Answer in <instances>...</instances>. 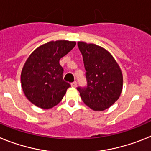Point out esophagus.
I'll return each instance as SVG.
<instances>
[{"instance_id":"esophagus-1","label":"esophagus","mask_w":151,"mask_h":151,"mask_svg":"<svg viewBox=\"0 0 151 151\" xmlns=\"http://www.w3.org/2000/svg\"><path fill=\"white\" fill-rule=\"evenodd\" d=\"M70 85H71L72 87H77V82H76V81H74V82H73V83H72Z\"/></svg>"}]
</instances>
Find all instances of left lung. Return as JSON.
<instances>
[{"label":"left lung","mask_w":151,"mask_h":151,"mask_svg":"<svg viewBox=\"0 0 151 151\" xmlns=\"http://www.w3.org/2000/svg\"><path fill=\"white\" fill-rule=\"evenodd\" d=\"M83 55L87 86L78 87L83 103L94 111H103L119 99L122 91L123 76L113 56L103 47L78 42Z\"/></svg>","instance_id":"8db88e82"}]
</instances>
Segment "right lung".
Wrapping results in <instances>:
<instances>
[{"instance_id":"right-lung-1","label":"right lung","mask_w":151,"mask_h":151,"mask_svg":"<svg viewBox=\"0 0 151 151\" xmlns=\"http://www.w3.org/2000/svg\"><path fill=\"white\" fill-rule=\"evenodd\" d=\"M76 42L51 41L31 53L21 72V86L26 97L37 107L49 109L63 99L70 85L63 80L61 58L75 46Z\"/></svg>"}]
</instances>
